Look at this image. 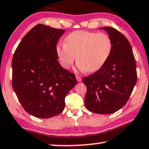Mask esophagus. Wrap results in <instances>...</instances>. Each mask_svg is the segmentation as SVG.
Wrapping results in <instances>:
<instances>
[{"label": "esophagus", "mask_w": 149, "mask_h": 149, "mask_svg": "<svg viewBox=\"0 0 149 149\" xmlns=\"http://www.w3.org/2000/svg\"><path fill=\"white\" fill-rule=\"evenodd\" d=\"M76 79H77V81H81V77H80V76H79V75H76Z\"/></svg>", "instance_id": "34e87169"}]
</instances>
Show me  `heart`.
I'll use <instances>...</instances> for the list:
<instances>
[{"label":"heart","instance_id":"1","mask_svg":"<svg viewBox=\"0 0 149 149\" xmlns=\"http://www.w3.org/2000/svg\"><path fill=\"white\" fill-rule=\"evenodd\" d=\"M112 51V41L104 33L76 31L69 34L65 43L56 46V52L62 67L69 69L75 61L77 68L88 72H96L104 65Z\"/></svg>","mask_w":149,"mask_h":149}]
</instances>
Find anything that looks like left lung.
<instances>
[{
    "mask_svg": "<svg viewBox=\"0 0 149 149\" xmlns=\"http://www.w3.org/2000/svg\"><path fill=\"white\" fill-rule=\"evenodd\" d=\"M112 41L107 61L94 74L84 77L87 88L86 108L94 113L112 114L127 102L137 81L136 62L128 40L116 29L104 26Z\"/></svg>",
    "mask_w": 149,
    "mask_h": 149,
    "instance_id": "8db88e82",
    "label": "left lung"
}]
</instances>
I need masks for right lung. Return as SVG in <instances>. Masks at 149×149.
Returning a JSON list of instances; mask_svg holds the SVG:
<instances>
[{
    "label": "right lung",
    "mask_w": 149,
    "mask_h": 149,
    "mask_svg": "<svg viewBox=\"0 0 149 149\" xmlns=\"http://www.w3.org/2000/svg\"><path fill=\"white\" fill-rule=\"evenodd\" d=\"M65 31L41 24L25 35L12 61V86L24 110L48 118L65 108V97L76 85L73 73L57 60L56 44Z\"/></svg>",
    "instance_id": "1"
}]
</instances>
